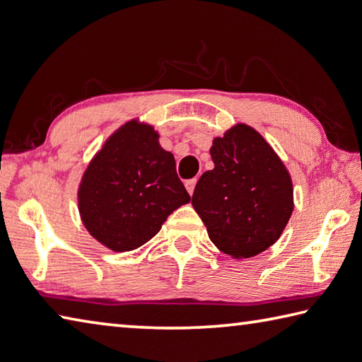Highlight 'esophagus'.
<instances>
[{"instance_id":"esophagus-1","label":"esophagus","mask_w":362,"mask_h":362,"mask_svg":"<svg viewBox=\"0 0 362 362\" xmlns=\"http://www.w3.org/2000/svg\"><path fill=\"white\" fill-rule=\"evenodd\" d=\"M195 184H197V180H195V178H194V180H187V181H186V189H187V192H189L190 195L194 194Z\"/></svg>"}]
</instances>
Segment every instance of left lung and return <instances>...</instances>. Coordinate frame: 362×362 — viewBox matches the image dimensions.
<instances>
[{
  "instance_id": "left-lung-1",
  "label": "left lung",
  "mask_w": 362,
  "mask_h": 362,
  "mask_svg": "<svg viewBox=\"0 0 362 362\" xmlns=\"http://www.w3.org/2000/svg\"><path fill=\"white\" fill-rule=\"evenodd\" d=\"M209 153L214 168L197 182L194 208L223 254L258 255L279 240L293 213L287 168L262 135L245 124L214 139Z\"/></svg>"
}]
</instances>
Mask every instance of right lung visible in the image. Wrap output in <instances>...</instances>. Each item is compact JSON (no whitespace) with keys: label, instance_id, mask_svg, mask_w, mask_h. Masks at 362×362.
I'll use <instances>...</instances> for the list:
<instances>
[{"label":"right lung","instance_id":"1","mask_svg":"<svg viewBox=\"0 0 362 362\" xmlns=\"http://www.w3.org/2000/svg\"><path fill=\"white\" fill-rule=\"evenodd\" d=\"M151 126L131 121L105 141L86 168L78 209L88 231L115 252L140 247L190 195Z\"/></svg>","mask_w":362,"mask_h":362}]
</instances>
